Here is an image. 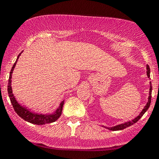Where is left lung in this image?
<instances>
[{"instance_id": "1", "label": "left lung", "mask_w": 159, "mask_h": 159, "mask_svg": "<svg viewBox=\"0 0 159 159\" xmlns=\"http://www.w3.org/2000/svg\"><path fill=\"white\" fill-rule=\"evenodd\" d=\"M147 77H148V78H150V69H149V66L148 65H147ZM149 84L150 85H149V96H148V102H147V105L144 106L143 109L141 111V112L140 113L138 116H137L134 119H133L132 120H129V121L125 122L124 123H121V124H119V125H115V126L107 127V126H105V125H102V127L105 128V129H109V130H111V131H120V130H123V129H125V128L129 127L130 125H132L133 124L137 123V122H138V120L141 118V116H143L144 114H145L146 111L148 110V108L149 107V105H150L151 94H152V84H151V82L149 83Z\"/></svg>"}]
</instances>
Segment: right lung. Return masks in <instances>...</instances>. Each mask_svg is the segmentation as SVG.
I'll return each instance as SVG.
<instances>
[{
	"label": "right lung",
	"mask_w": 159,
	"mask_h": 159,
	"mask_svg": "<svg viewBox=\"0 0 159 159\" xmlns=\"http://www.w3.org/2000/svg\"><path fill=\"white\" fill-rule=\"evenodd\" d=\"M22 53L21 52L18 56L17 59L14 63V65L12 66V69H11V72L10 73V78H9V81H8V94L9 97H10V102L12 103V106L15 111L21 118H22L23 120H25V121L28 122V123L35 124V125H44L46 123H51L53 122H55L60 116H61L62 114V110H63V105H64V100L61 101V102L60 103L59 107L57 108V110L52 114H39L37 112H34L32 111L30 109L27 108V107H25L24 105H21V104L19 103V102L16 100L15 96H14L13 93H12V74L13 72L14 68H15L16 63H17L18 59H19V56L21 55V54Z\"/></svg>",
	"instance_id": "add662e5"
}]
</instances>
